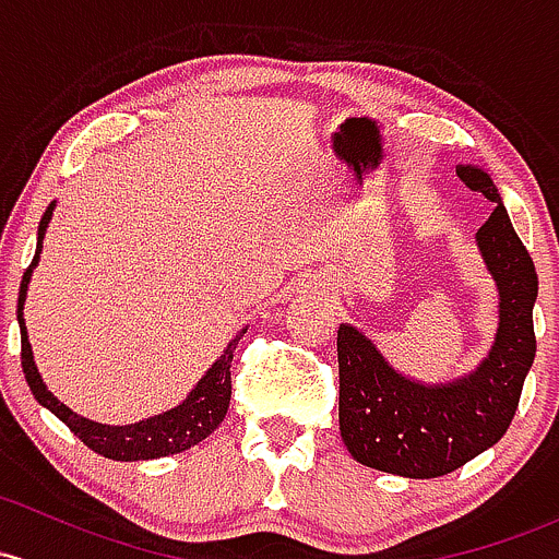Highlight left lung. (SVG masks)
<instances>
[{"label":"left lung","mask_w":559,"mask_h":559,"mask_svg":"<svg viewBox=\"0 0 559 559\" xmlns=\"http://www.w3.org/2000/svg\"><path fill=\"white\" fill-rule=\"evenodd\" d=\"M468 190L496 203L479 227V254L498 286V332L490 354L452 383H420L385 361L367 334L340 324V433L354 461L409 479H433L498 442L520 404L536 356L533 305L538 275L514 233L490 174L457 166Z\"/></svg>","instance_id":"left-lung-1"}]
</instances>
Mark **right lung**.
Instances as JSON below:
<instances>
[{
  "instance_id": "right-lung-1",
  "label": "right lung",
  "mask_w": 559,
  "mask_h": 559,
  "mask_svg": "<svg viewBox=\"0 0 559 559\" xmlns=\"http://www.w3.org/2000/svg\"><path fill=\"white\" fill-rule=\"evenodd\" d=\"M52 205H47L43 222H39L37 230V251H34V260L26 267L21 281V292H17V324H21V367L26 374V383L32 388L34 399H37L43 407L50 409L58 420H63L69 426V431L74 437L82 439V444H87L98 455L111 457V461H152V457H166L174 452H185L195 448L198 442H203L209 433H214V428L225 420L227 407H230V393H233V380H230V364L238 340L243 337L246 329L240 334H235L225 348V354L211 364L209 372L198 380V385L187 393V399L181 404H176L168 413L155 415V418H144L131 426H104V423L80 418L78 413L67 407L63 402H58L47 385L43 383V374L37 372V364L32 356V343H28L26 324H23V302H26L28 281H32V270L37 267L39 251H43V238L47 230V222L52 216Z\"/></svg>"
}]
</instances>
